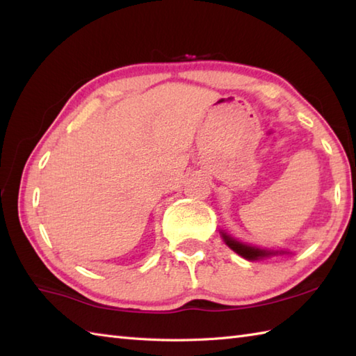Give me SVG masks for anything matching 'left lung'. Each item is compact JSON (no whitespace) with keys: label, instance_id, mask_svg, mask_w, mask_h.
Here are the masks:
<instances>
[{"label":"left lung","instance_id":"1","mask_svg":"<svg viewBox=\"0 0 356 356\" xmlns=\"http://www.w3.org/2000/svg\"><path fill=\"white\" fill-rule=\"evenodd\" d=\"M222 237L225 240V243L228 245L234 252H237L238 255L243 257L246 260H260V259H266L269 255H277V254H289L286 251H268V249H260L257 246H251L246 243H241V241L236 240L234 237L228 236L225 231L220 232Z\"/></svg>","mask_w":356,"mask_h":356}]
</instances>
